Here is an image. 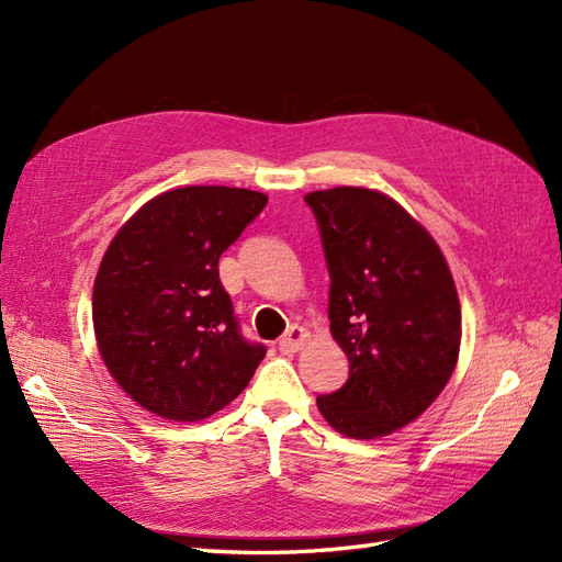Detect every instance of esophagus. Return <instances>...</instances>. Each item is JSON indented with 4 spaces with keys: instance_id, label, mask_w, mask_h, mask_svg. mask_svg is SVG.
I'll return each mask as SVG.
<instances>
[{
    "instance_id": "obj_1",
    "label": "esophagus",
    "mask_w": 562,
    "mask_h": 562,
    "mask_svg": "<svg viewBox=\"0 0 562 562\" xmlns=\"http://www.w3.org/2000/svg\"><path fill=\"white\" fill-rule=\"evenodd\" d=\"M307 337H310V333L304 330L302 326H291L288 328L285 333H283V337L279 339V349L281 351H297L304 342H307Z\"/></svg>"
}]
</instances>
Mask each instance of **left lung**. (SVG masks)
<instances>
[{
	"label": "left lung",
	"mask_w": 562,
	"mask_h": 562,
	"mask_svg": "<svg viewBox=\"0 0 562 562\" xmlns=\"http://www.w3.org/2000/svg\"><path fill=\"white\" fill-rule=\"evenodd\" d=\"M304 201L330 274V333L349 359V380L316 405L342 436H386L427 411L457 366L452 274L431 234L386 194L335 187Z\"/></svg>",
	"instance_id": "obj_1"
}]
</instances>
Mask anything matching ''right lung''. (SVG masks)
<instances>
[{"label":"right lung","instance_id":"1","mask_svg":"<svg viewBox=\"0 0 562 562\" xmlns=\"http://www.w3.org/2000/svg\"><path fill=\"white\" fill-rule=\"evenodd\" d=\"M267 206L239 187H180L147 201L112 239L93 283L100 356L126 394L199 422L248 386L267 347L248 342L217 260Z\"/></svg>","mask_w":562,"mask_h":562}]
</instances>
